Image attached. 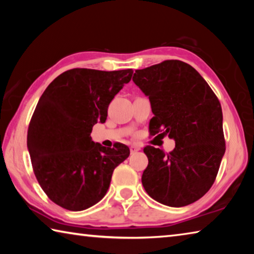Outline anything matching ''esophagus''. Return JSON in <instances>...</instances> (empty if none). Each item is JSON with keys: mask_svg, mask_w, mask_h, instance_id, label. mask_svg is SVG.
<instances>
[{"mask_svg": "<svg viewBox=\"0 0 254 254\" xmlns=\"http://www.w3.org/2000/svg\"><path fill=\"white\" fill-rule=\"evenodd\" d=\"M139 150H140V147H137V145H135V144H133V145H131V147H130L131 153H134L136 151H139Z\"/></svg>", "mask_w": 254, "mask_h": 254, "instance_id": "34e87169", "label": "esophagus"}]
</instances>
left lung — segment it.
<instances>
[{
	"mask_svg": "<svg viewBox=\"0 0 254 254\" xmlns=\"http://www.w3.org/2000/svg\"><path fill=\"white\" fill-rule=\"evenodd\" d=\"M132 79L151 104L150 134L176 142L169 153L143 149L149 160L141 179L145 191L171 207L194 203L212 187L225 153L220 101L199 72L180 60L137 69Z\"/></svg>",
	"mask_w": 254,
	"mask_h": 254,
	"instance_id": "left-lung-1",
	"label": "left lung"
}]
</instances>
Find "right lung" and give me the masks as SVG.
<instances>
[{"label":"right lung","mask_w":254,"mask_h":254,"mask_svg":"<svg viewBox=\"0 0 254 254\" xmlns=\"http://www.w3.org/2000/svg\"><path fill=\"white\" fill-rule=\"evenodd\" d=\"M132 69L104 71L74 68L55 78L42 94L29 124L27 144L33 173L46 195L68 210L98 203L110 187L112 174L130 154L123 143L114 148L92 141L97 122Z\"/></svg>","instance_id":"right-lung-1"}]
</instances>
